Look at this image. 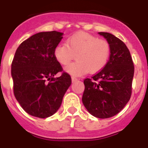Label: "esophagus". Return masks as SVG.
Wrapping results in <instances>:
<instances>
[{
  "label": "esophagus",
  "instance_id": "obj_1",
  "mask_svg": "<svg viewBox=\"0 0 148 148\" xmlns=\"http://www.w3.org/2000/svg\"><path fill=\"white\" fill-rule=\"evenodd\" d=\"M71 81H72V82L74 83V82H75V81H77V79L76 77H71Z\"/></svg>",
  "mask_w": 148,
  "mask_h": 148
}]
</instances>
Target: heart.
Returning a JSON list of instances; mask_svg holds the SVG:
<instances>
[{
  "label": "heart",
  "instance_id": "b5f03b06",
  "mask_svg": "<svg viewBox=\"0 0 148 148\" xmlns=\"http://www.w3.org/2000/svg\"><path fill=\"white\" fill-rule=\"evenodd\" d=\"M75 55L77 61L65 67V72L73 76H81L88 72L97 73L109 60L110 44L106 40L79 31L67 38L66 45H58L53 51L55 60L61 65L68 64Z\"/></svg>",
  "mask_w": 148,
  "mask_h": 148
}]
</instances>
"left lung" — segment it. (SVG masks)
I'll use <instances>...</instances> for the list:
<instances>
[{
	"instance_id": "obj_1",
	"label": "left lung",
	"mask_w": 148,
	"mask_h": 148,
	"mask_svg": "<svg viewBox=\"0 0 148 148\" xmlns=\"http://www.w3.org/2000/svg\"><path fill=\"white\" fill-rule=\"evenodd\" d=\"M98 34L110 44V58L101 71L84 81L82 102L90 114L103 119L118 114L131 98L134 67L122 40L110 33Z\"/></svg>"
}]
</instances>
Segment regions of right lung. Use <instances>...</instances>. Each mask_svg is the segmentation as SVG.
<instances>
[{"label":"right lung","mask_w":148,"mask_h":148,"mask_svg":"<svg viewBox=\"0 0 148 148\" xmlns=\"http://www.w3.org/2000/svg\"><path fill=\"white\" fill-rule=\"evenodd\" d=\"M63 34L55 31L35 34L15 52L11 64L14 94L22 108L34 117L46 118L55 114L71 84V76L65 72L54 77L62 71L53 51Z\"/></svg>","instance_id":"1"}]
</instances>
